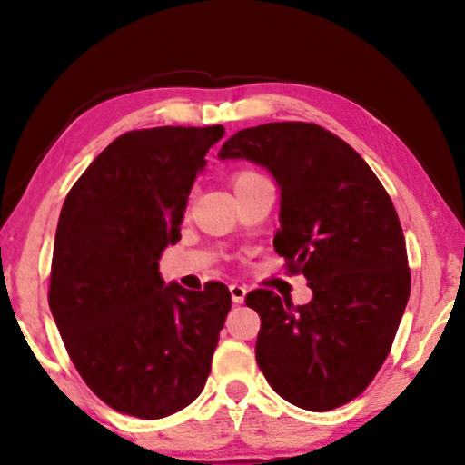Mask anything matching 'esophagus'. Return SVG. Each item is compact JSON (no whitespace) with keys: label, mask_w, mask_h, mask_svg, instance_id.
<instances>
[{"label":"esophagus","mask_w":465,"mask_h":465,"mask_svg":"<svg viewBox=\"0 0 465 465\" xmlns=\"http://www.w3.org/2000/svg\"><path fill=\"white\" fill-rule=\"evenodd\" d=\"M231 296H232L234 304H241L247 296V288H245V285H241V283H232L231 285Z\"/></svg>","instance_id":"obj_1"}]
</instances>
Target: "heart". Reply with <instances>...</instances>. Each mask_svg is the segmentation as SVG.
Masks as SVG:
<instances>
[{
	"mask_svg": "<svg viewBox=\"0 0 465 465\" xmlns=\"http://www.w3.org/2000/svg\"><path fill=\"white\" fill-rule=\"evenodd\" d=\"M256 175L258 173H253V171H241V173L234 175V186H237V183H241V182L252 180V177H256Z\"/></svg>",
	"mask_w": 465,
	"mask_h": 465,
	"instance_id": "1",
	"label": "heart"
}]
</instances>
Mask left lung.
<instances>
[{"instance_id": "1", "label": "left lung", "mask_w": 465, "mask_h": 465, "mask_svg": "<svg viewBox=\"0 0 465 465\" xmlns=\"http://www.w3.org/2000/svg\"><path fill=\"white\" fill-rule=\"evenodd\" d=\"M250 161L282 190L272 239L313 301L271 290L247 294L260 315L256 360L272 390L304 411H332L366 390L383 366L411 294L398 213L351 145L311 123L243 129L218 152Z\"/></svg>"}]
</instances>
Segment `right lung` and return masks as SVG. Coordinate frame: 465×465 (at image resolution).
Returning a JSON list of instances; mask_svg holds the SVG:
<instances>
[{
	"instance_id": "add662e5",
	"label": "right lung",
	"mask_w": 465,
	"mask_h": 465,
	"mask_svg": "<svg viewBox=\"0 0 465 465\" xmlns=\"http://www.w3.org/2000/svg\"><path fill=\"white\" fill-rule=\"evenodd\" d=\"M224 126H156L107 145L63 203L48 302L69 358L112 409L161 419L199 396L231 292L164 283L158 260Z\"/></svg>"
}]
</instances>
